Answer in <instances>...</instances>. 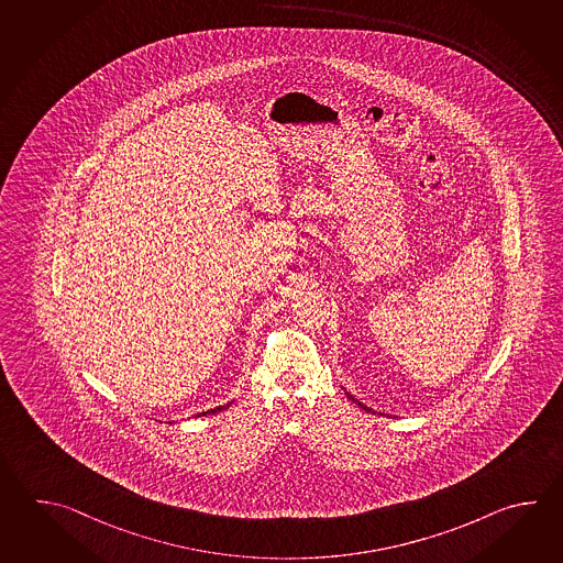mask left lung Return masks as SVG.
Instances as JSON below:
<instances>
[{"mask_svg":"<svg viewBox=\"0 0 563 563\" xmlns=\"http://www.w3.org/2000/svg\"><path fill=\"white\" fill-rule=\"evenodd\" d=\"M344 389V387H343ZM344 393H346V397H349V399H351V401L355 402V405H358V407H361V409H363V411H371V413H377V411H375V409H371V407H367V405H365V402H361L358 401V399H355V395H351V393H349V390L344 389Z\"/></svg>","mask_w":563,"mask_h":563,"instance_id":"left-lung-1","label":"left lung"}]
</instances>
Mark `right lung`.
<instances>
[{
    "label": "right lung",
    "mask_w": 563,
    "mask_h": 563,
    "mask_svg": "<svg viewBox=\"0 0 563 563\" xmlns=\"http://www.w3.org/2000/svg\"><path fill=\"white\" fill-rule=\"evenodd\" d=\"M232 405V401L227 402V405H220V407H214V409H210V411H205V413H198L196 417H200V415H210V413H219V411H222V409H227V407H230Z\"/></svg>",
    "instance_id": "add662e5"
}]
</instances>
